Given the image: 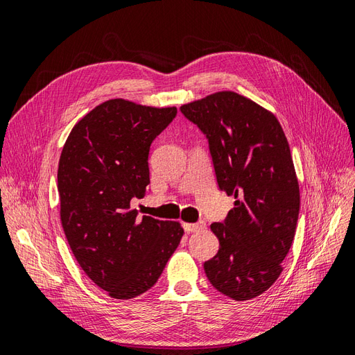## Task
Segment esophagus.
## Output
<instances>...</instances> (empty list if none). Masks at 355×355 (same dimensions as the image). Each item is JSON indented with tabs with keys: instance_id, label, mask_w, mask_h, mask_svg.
<instances>
[{
	"instance_id": "esophagus-1",
	"label": "esophagus",
	"mask_w": 355,
	"mask_h": 355,
	"mask_svg": "<svg viewBox=\"0 0 355 355\" xmlns=\"http://www.w3.org/2000/svg\"><path fill=\"white\" fill-rule=\"evenodd\" d=\"M204 227H206V222L204 220H198L196 223H184V230L187 232H197V231L202 230Z\"/></svg>"
}]
</instances>
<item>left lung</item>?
Returning a JSON list of instances; mask_svg holds the SVG:
<instances>
[{
  "instance_id": "left-lung-1",
  "label": "left lung",
  "mask_w": 355,
  "mask_h": 355,
  "mask_svg": "<svg viewBox=\"0 0 355 355\" xmlns=\"http://www.w3.org/2000/svg\"><path fill=\"white\" fill-rule=\"evenodd\" d=\"M180 112L206 136L218 187L235 198L223 222L211 223L219 250L204 271L234 300L259 296L283 271L299 216L286 135L271 112L234 92L210 94Z\"/></svg>"
}]
</instances>
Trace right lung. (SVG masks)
<instances>
[{
    "label": "right lung",
    "instance_id": "obj_1",
    "mask_svg": "<svg viewBox=\"0 0 355 355\" xmlns=\"http://www.w3.org/2000/svg\"><path fill=\"white\" fill-rule=\"evenodd\" d=\"M176 114L112 99L75 124L62 149L63 231L83 271L115 299L151 288L184 235L178 222L137 218L130 209L148 191L151 144Z\"/></svg>",
    "mask_w": 355,
    "mask_h": 355
}]
</instances>
